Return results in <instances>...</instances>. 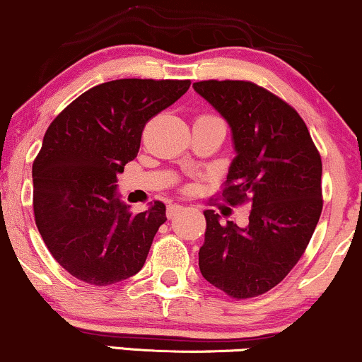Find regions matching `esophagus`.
Instances as JSON below:
<instances>
[{"mask_svg": "<svg viewBox=\"0 0 362 362\" xmlns=\"http://www.w3.org/2000/svg\"><path fill=\"white\" fill-rule=\"evenodd\" d=\"M182 209H185V206H181V204H169V206H168V218L176 216L177 213L182 211Z\"/></svg>", "mask_w": 362, "mask_h": 362, "instance_id": "obj_1", "label": "esophagus"}]
</instances>
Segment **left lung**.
<instances>
[{
	"label": "left lung",
	"mask_w": 362,
	"mask_h": 362,
	"mask_svg": "<svg viewBox=\"0 0 362 362\" xmlns=\"http://www.w3.org/2000/svg\"><path fill=\"white\" fill-rule=\"evenodd\" d=\"M193 88L228 122L235 158L223 198L250 203L245 226L204 209L199 270L235 298L269 292L304 255L322 211V160L296 109L243 80H204Z\"/></svg>",
	"instance_id": "8db88e82"
}]
</instances>
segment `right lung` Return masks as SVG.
I'll return each instance as SVG.
<instances>
[{"mask_svg":"<svg viewBox=\"0 0 362 362\" xmlns=\"http://www.w3.org/2000/svg\"><path fill=\"white\" fill-rule=\"evenodd\" d=\"M189 80L120 78L83 92L45 132L33 163V211L52 257L90 285L136 275L166 221L163 202L132 215L117 174L136 159L146 122Z\"/></svg>","mask_w":362,"mask_h":362,"instance_id":"add662e5","label":"right lung"}]
</instances>
